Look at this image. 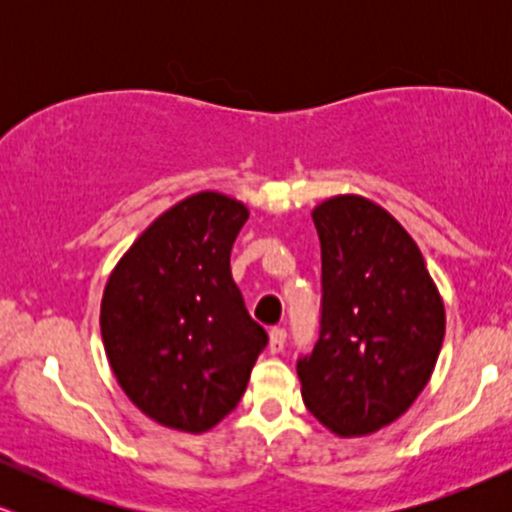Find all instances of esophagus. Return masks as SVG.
<instances>
[{"label": "esophagus", "mask_w": 512, "mask_h": 512, "mask_svg": "<svg viewBox=\"0 0 512 512\" xmlns=\"http://www.w3.org/2000/svg\"><path fill=\"white\" fill-rule=\"evenodd\" d=\"M284 344H286L284 327H272V330H269V351H272V354H279V351L284 349Z\"/></svg>", "instance_id": "obj_1"}]
</instances>
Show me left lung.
Returning a JSON list of instances; mask_svg holds the SVG:
<instances>
[{"instance_id":"left-lung-1","label":"left lung","mask_w":512,"mask_h":512,"mask_svg":"<svg viewBox=\"0 0 512 512\" xmlns=\"http://www.w3.org/2000/svg\"><path fill=\"white\" fill-rule=\"evenodd\" d=\"M322 250V320L298 361L310 414L342 438L370 436L407 411L431 380L445 305L424 255L390 211L361 195L313 209Z\"/></svg>"}]
</instances>
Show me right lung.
Masks as SVG:
<instances>
[{"label": "right lung", "mask_w": 512, "mask_h": 512, "mask_svg": "<svg viewBox=\"0 0 512 512\" xmlns=\"http://www.w3.org/2000/svg\"><path fill=\"white\" fill-rule=\"evenodd\" d=\"M248 216L221 192L185 197L134 240L105 284L110 368L134 407L173 431L204 433L231 414L267 346L231 276Z\"/></svg>", "instance_id": "1"}]
</instances>
